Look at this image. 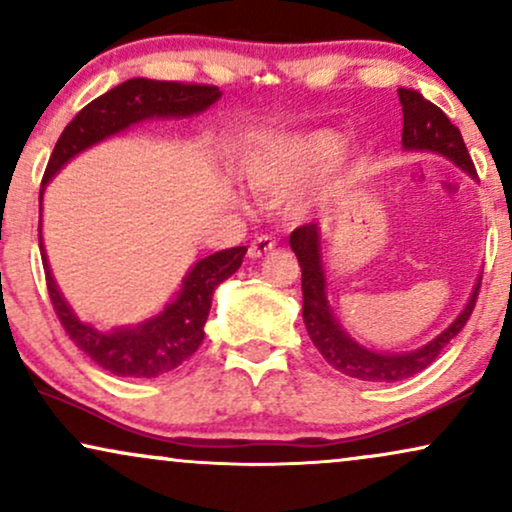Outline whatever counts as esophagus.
Returning <instances> with one entry per match:
<instances>
[{
    "mask_svg": "<svg viewBox=\"0 0 512 512\" xmlns=\"http://www.w3.org/2000/svg\"><path fill=\"white\" fill-rule=\"evenodd\" d=\"M274 245H276V241L271 236H257L255 241L250 243L248 255L252 257V260H260V257H264V255H267V252L274 250Z\"/></svg>",
    "mask_w": 512,
    "mask_h": 512,
    "instance_id": "34e87169",
    "label": "esophagus"
}]
</instances>
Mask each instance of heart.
<instances>
[{"label":"heart","mask_w":512,"mask_h":512,"mask_svg":"<svg viewBox=\"0 0 512 512\" xmlns=\"http://www.w3.org/2000/svg\"><path fill=\"white\" fill-rule=\"evenodd\" d=\"M345 148V134L331 127L302 132L260 134L241 158L245 184L264 198H286L326 172ZM364 155H354L347 167L357 170Z\"/></svg>","instance_id":"b5f03b06"}]
</instances>
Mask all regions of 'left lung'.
Masks as SVG:
<instances>
[{
    "instance_id": "obj_1",
    "label": "left lung",
    "mask_w": 512,
    "mask_h": 512,
    "mask_svg": "<svg viewBox=\"0 0 512 512\" xmlns=\"http://www.w3.org/2000/svg\"><path fill=\"white\" fill-rule=\"evenodd\" d=\"M401 111H404V129H401V146L406 151H432L449 158L451 163L468 172L472 179L477 177L468 148L451 120L430 103L416 89H397ZM290 248H293L297 262L302 269V319L307 326L309 338L319 349L321 357L331 364L335 371L349 375V378L368 380V383H397V380L411 378L428 368L439 357V352L463 331L472 309H475L480 278L472 288L470 300L465 302L463 312L444 328L437 338L428 345L411 349V352H375L359 345L352 335L335 319L331 302L326 295V269H323V236L316 224H304L290 234Z\"/></svg>"
}]
</instances>
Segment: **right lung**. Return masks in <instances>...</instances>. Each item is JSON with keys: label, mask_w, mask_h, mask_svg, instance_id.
Returning <instances> with one entry per match:
<instances>
[{"label": "right lung", "mask_w": 512, "mask_h": 512, "mask_svg": "<svg viewBox=\"0 0 512 512\" xmlns=\"http://www.w3.org/2000/svg\"><path fill=\"white\" fill-rule=\"evenodd\" d=\"M219 87L210 84H184V82H160L146 77L118 84L111 92L82 108L70 120L58 137L54 153H51L47 170H44L40 189V252L47 276V288L54 312L66 328L70 340L87 354L103 371L120 375V378H158L170 373L193 357L205 338V321L212 307V293L219 283H224L241 267L245 245L219 250L198 260L181 281V288L174 293L163 312L137 326H118L113 331H99L92 323H84L75 316L66 297L58 290L54 274H51L47 252L42 243V198L44 186L54 179L68 160L80 155L87 148L125 132L137 122L153 118H191L208 111L212 103L219 101Z\"/></svg>", "instance_id": "add662e5"}]
</instances>
